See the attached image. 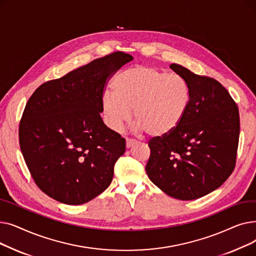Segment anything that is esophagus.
I'll list each match as a JSON object with an SVG mask.
<instances>
[{
    "mask_svg": "<svg viewBox=\"0 0 256 256\" xmlns=\"http://www.w3.org/2000/svg\"><path fill=\"white\" fill-rule=\"evenodd\" d=\"M136 143L135 140H132V139H126V148H130V147Z\"/></svg>",
    "mask_w": 256,
    "mask_h": 256,
    "instance_id": "obj_1",
    "label": "esophagus"
}]
</instances>
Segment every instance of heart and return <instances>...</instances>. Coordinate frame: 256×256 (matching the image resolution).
I'll list each match as a JSON object with an SVG mask.
<instances>
[{"label": "heart", "instance_id": "b5f03b06", "mask_svg": "<svg viewBox=\"0 0 256 256\" xmlns=\"http://www.w3.org/2000/svg\"><path fill=\"white\" fill-rule=\"evenodd\" d=\"M113 91L102 96V111L109 126L118 130L130 117L136 130L154 138H162L182 121L191 92L186 80L148 65H135L117 74Z\"/></svg>", "mask_w": 256, "mask_h": 256}]
</instances>
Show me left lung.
Masks as SVG:
<instances>
[{
  "label": "left lung",
  "instance_id": "left-lung-1",
  "mask_svg": "<svg viewBox=\"0 0 256 256\" xmlns=\"http://www.w3.org/2000/svg\"><path fill=\"white\" fill-rule=\"evenodd\" d=\"M170 68L189 85L190 104L176 130L150 140L145 170L167 195L194 200L218 189L234 169L238 109L218 80L176 63Z\"/></svg>",
  "mask_w": 256,
  "mask_h": 256
}]
</instances>
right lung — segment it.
Wrapping results in <instances>:
<instances>
[{
	"instance_id": "add662e5",
	"label": "right lung",
	"mask_w": 256,
	"mask_h": 256,
	"mask_svg": "<svg viewBox=\"0 0 256 256\" xmlns=\"http://www.w3.org/2000/svg\"><path fill=\"white\" fill-rule=\"evenodd\" d=\"M134 58L115 52L38 87L20 124V145L39 189L59 202H88L110 186L126 140L100 117L106 80Z\"/></svg>"
}]
</instances>
